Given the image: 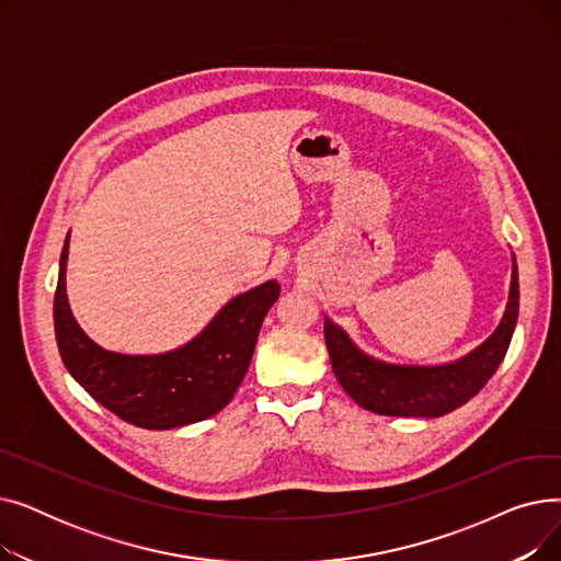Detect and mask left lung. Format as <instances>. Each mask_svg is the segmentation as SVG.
Wrapping results in <instances>:
<instances>
[{"mask_svg":"<svg viewBox=\"0 0 561 561\" xmlns=\"http://www.w3.org/2000/svg\"><path fill=\"white\" fill-rule=\"evenodd\" d=\"M516 261V259H514ZM518 318V271L514 263L510 302L497 330L463 359L446 366H393L370 359L334 322L325 343L336 379L359 407L379 416L438 419L482 391L505 359Z\"/></svg>","mask_w":561,"mask_h":561,"instance_id":"obj_1","label":"left lung"}]
</instances>
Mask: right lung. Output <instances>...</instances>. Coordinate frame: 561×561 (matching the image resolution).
Returning a JSON list of instances; mask_svg holds the SVG:
<instances>
[{
    "label": "right lung",
    "instance_id": "obj_1",
    "mask_svg": "<svg viewBox=\"0 0 561 561\" xmlns=\"http://www.w3.org/2000/svg\"><path fill=\"white\" fill-rule=\"evenodd\" d=\"M68 241L54 293V332L70 375L117 419L142 430H172L216 416L250 368L265 313L279 284L265 282L220 309L195 341L168 355L129 357L102 350L72 318L66 296Z\"/></svg>",
    "mask_w": 561,
    "mask_h": 561
}]
</instances>
